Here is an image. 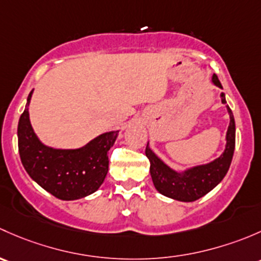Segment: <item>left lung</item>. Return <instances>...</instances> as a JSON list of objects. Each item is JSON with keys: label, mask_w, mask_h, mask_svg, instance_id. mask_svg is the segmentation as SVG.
Returning a JSON list of instances; mask_svg holds the SVG:
<instances>
[{"label": "left lung", "mask_w": 261, "mask_h": 261, "mask_svg": "<svg viewBox=\"0 0 261 261\" xmlns=\"http://www.w3.org/2000/svg\"><path fill=\"white\" fill-rule=\"evenodd\" d=\"M212 83L222 89L221 83L215 74L212 75ZM220 96H221L222 103L226 104L225 94L221 93ZM226 108L230 115V123L226 133V146L222 154L210 163L195 166L182 172H177L166 165L150 149L149 143H147L146 155L150 163V177L158 192L173 200L192 202L210 192L222 181L225 174L229 171L233 150H235V119L229 106H226Z\"/></svg>", "instance_id": "obj_1"}]
</instances>
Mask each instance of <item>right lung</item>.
Wrapping results in <instances>:
<instances>
[{"instance_id": "add662e5", "label": "right lung", "mask_w": 261, "mask_h": 261, "mask_svg": "<svg viewBox=\"0 0 261 261\" xmlns=\"http://www.w3.org/2000/svg\"><path fill=\"white\" fill-rule=\"evenodd\" d=\"M28 96L25 111L18 120L17 137L21 162L37 185L60 200L71 201L95 192L108 173V150L119 130L107 132L76 149H58L45 146L30 123Z\"/></svg>"}]
</instances>
